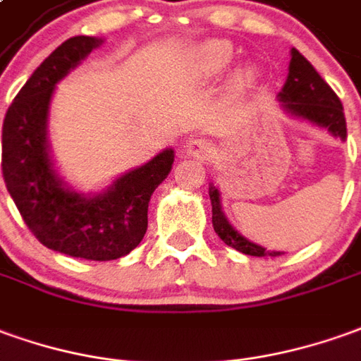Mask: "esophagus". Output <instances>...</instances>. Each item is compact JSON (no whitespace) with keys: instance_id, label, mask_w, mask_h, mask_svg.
<instances>
[{"instance_id":"34e87169","label":"esophagus","mask_w":361,"mask_h":361,"mask_svg":"<svg viewBox=\"0 0 361 361\" xmlns=\"http://www.w3.org/2000/svg\"><path fill=\"white\" fill-rule=\"evenodd\" d=\"M186 155L190 157H198V159H208V157H212L214 147L210 141H206V139H188L185 145Z\"/></svg>"}]
</instances>
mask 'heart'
Returning <instances> with one entry per match:
<instances>
[{
  "label": "heart",
  "instance_id": "b5f03b06",
  "mask_svg": "<svg viewBox=\"0 0 361 361\" xmlns=\"http://www.w3.org/2000/svg\"><path fill=\"white\" fill-rule=\"evenodd\" d=\"M233 56L232 44L226 43V41H208V43L198 44L192 52V59L200 66V71L206 74H216V72L224 71ZM235 82L245 84L253 78V68L252 66H242L238 68L233 74Z\"/></svg>",
  "mask_w": 361,
  "mask_h": 361
}]
</instances>
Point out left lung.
Masks as SVG:
<instances>
[{
  "mask_svg": "<svg viewBox=\"0 0 361 361\" xmlns=\"http://www.w3.org/2000/svg\"><path fill=\"white\" fill-rule=\"evenodd\" d=\"M279 102L281 108L293 118L307 119L309 123L328 129L334 137L346 139V118H344L342 102L324 82V78L314 71V66L297 49H290L289 74H287L285 86L279 92ZM208 195L212 202L214 232L220 235V240L226 245L245 255H253V257L281 255V252H267L265 247L250 242L228 222V218L222 212L220 190L216 186L210 185Z\"/></svg>",
  "mask_w": 361,
  "mask_h": 361,
  "instance_id": "obj_1",
  "label": "left lung"
}]
</instances>
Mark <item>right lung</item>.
<instances>
[{"label": "right lung", "instance_id": "obj_1", "mask_svg": "<svg viewBox=\"0 0 361 361\" xmlns=\"http://www.w3.org/2000/svg\"><path fill=\"white\" fill-rule=\"evenodd\" d=\"M102 43L80 35L56 47L15 96L1 133L5 186L29 230L49 250L92 261L118 259L137 247L151 195L175 161V151L165 149L98 195L72 190L54 171L47 137L52 92Z\"/></svg>", "mask_w": 361, "mask_h": 361}]
</instances>
